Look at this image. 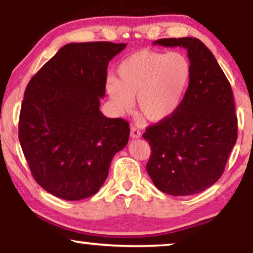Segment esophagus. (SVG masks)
Instances as JSON below:
<instances>
[{"label": "esophagus", "mask_w": 253, "mask_h": 253, "mask_svg": "<svg viewBox=\"0 0 253 253\" xmlns=\"http://www.w3.org/2000/svg\"><path fill=\"white\" fill-rule=\"evenodd\" d=\"M140 136H141L140 130L134 126L130 127V137H132V139H139Z\"/></svg>", "instance_id": "34e87169"}]
</instances>
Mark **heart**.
<instances>
[{
  "instance_id": "b5f03b06",
  "label": "heart",
  "mask_w": 253,
  "mask_h": 253,
  "mask_svg": "<svg viewBox=\"0 0 253 253\" xmlns=\"http://www.w3.org/2000/svg\"><path fill=\"white\" fill-rule=\"evenodd\" d=\"M191 74L190 60L183 53L143 49L118 66L117 79L110 77L105 89L118 113L132 109L135 97L139 113L151 123H160L180 107Z\"/></svg>"
}]
</instances>
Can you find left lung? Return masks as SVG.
Wrapping results in <instances>:
<instances>
[{"instance_id":"obj_1","label":"left lung","mask_w":253,"mask_h":253,"mask_svg":"<svg viewBox=\"0 0 253 253\" xmlns=\"http://www.w3.org/2000/svg\"><path fill=\"white\" fill-rule=\"evenodd\" d=\"M154 45L187 49L192 74L183 103L169 119L143 134L151 148L147 171L164 193H200L218 180L237 140L230 83L199 39H158Z\"/></svg>"}]
</instances>
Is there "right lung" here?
I'll return each mask as SVG.
<instances>
[{
    "mask_svg": "<svg viewBox=\"0 0 253 253\" xmlns=\"http://www.w3.org/2000/svg\"><path fill=\"white\" fill-rule=\"evenodd\" d=\"M126 43L65 45L24 92L18 137L35 180L68 201L103 186L111 161L128 142L129 125L100 112L107 66Z\"/></svg>",
    "mask_w": 253,
    "mask_h": 253,
    "instance_id": "right-lung-1",
    "label": "right lung"
}]
</instances>
